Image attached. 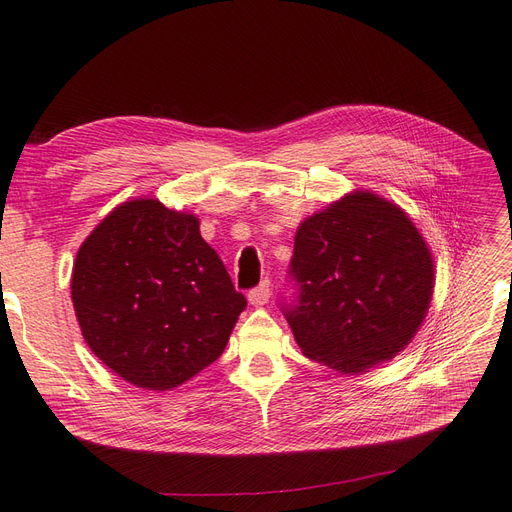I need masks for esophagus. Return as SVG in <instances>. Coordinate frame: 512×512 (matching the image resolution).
<instances>
[{"label": "esophagus", "mask_w": 512, "mask_h": 512, "mask_svg": "<svg viewBox=\"0 0 512 512\" xmlns=\"http://www.w3.org/2000/svg\"><path fill=\"white\" fill-rule=\"evenodd\" d=\"M271 298V281L264 279L260 286H256L254 290L248 292V301L252 307H262L264 303H269Z\"/></svg>", "instance_id": "obj_1"}]
</instances>
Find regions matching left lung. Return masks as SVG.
I'll list each match as a JSON object with an SVG mask.
<instances>
[{
    "label": "left lung",
    "instance_id": "1",
    "mask_svg": "<svg viewBox=\"0 0 512 512\" xmlns=\"http://www.w3.org/2000/svg\"><path fill=\"white\" fill-rule=\"evenodd\" d=\"M286 320L303 354L343 375L368 373L407 347L434 292V258L404 211L354 190L296 228Z\"/></svg>",
    "mask_w": 512,
    "mask_h": 512
}]
</instances>
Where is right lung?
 <instances>
[{"label":"right lung","instance_id":"add662e5","mask_svg":"<svg viewBox=\"0 0 512 512\" xmlns=\"http://www.w3.org/2000/svg\"><path fill=\"white\" fill-rule=\"evenodd\" d=\"M72 303L86 345L144 390H173L216 362L245 309L199 218L158 199L120 203L84 239Z\"/></svg>","mask_w":512,"mask_h":512}]
</instances>
